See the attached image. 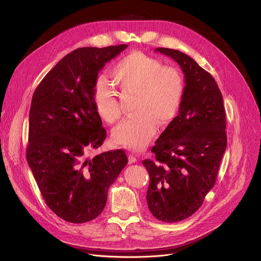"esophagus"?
<instances>
[{
    "label": "esophagus",
    "instance_id": "34e87169",
    "mask_svg": "<svg viewBox=\"0 0 261 261\" xmlns=\"http://www.w3.org/2000/svg\"><path fill=\"white\" fill-rule=\"evenodd\" d=\"M135 162H138V156H136L134 153H130L129 154V163L133 164Z\"/></svg>",
    "mask_w": 261,
    "mask_h": 261
}]
</instances>
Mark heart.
<instances>
[{"instance_id": "obj_1", "label": "heart", "mask_w": 261, "mask_h": 261, "mask_svg": "<svg viewBox=\"0 0 261 261\" xmlns=\"http://www.w3.org/2000/svg\"><path fill=\"white\" fill-rule=\"evenodd\" d=\"M114 84L122 93L135 94L133 112L114 129L115 144L132 150L143 149L156 132L158 123L168 125L179 113L185 92L182 74L142 51L122 57L112 70ZM93 103L99 117L115 122L121 110L115 93L103 80L95 86Z\"/></svg>"}]
</instances>
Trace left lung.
I'll return each instance as SVG.
<instances>
[{
  "instance_id": "obj_1",
  "label": "left lung",
  "mask_w": 261,
  "mask_h": 261,
  "mask_svg": "<svg viewBox=\"0 0 261 261\" xmlns=\"http://www.w3.org/2000/svg\"><path fill=\"white\" fill-rule=\"evenodd\" d=\"M182 68L185 92L179 114L144 160L150 183L149 211L160 221L179 222L195 214L216 182L226 148L222 94L214 77L188 55L159 47Z\"/></svg>"
}]
</instances>
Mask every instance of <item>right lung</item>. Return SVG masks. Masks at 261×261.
Wrapping results in <instances>:
<instances>
[{
	"mask_svg": "<svg viewBox=\"0 0 261 261\" xmlns=\"http://www.w3.org/2000/svg\"><path fill=\"white\" fill-rule=\"evenodd\" d=\"M128 47H82L63 57L37 87L30 110L27 163L47 206L63 220L89 222L128 163L121 149L90 159L107 132L93 103L98 73Z\"/></svg>",
	"mask_w": 261,
	"mask_h": 261,
	"instance_id": "obj_1",
	"label": "right lung"
}]
</instances>
